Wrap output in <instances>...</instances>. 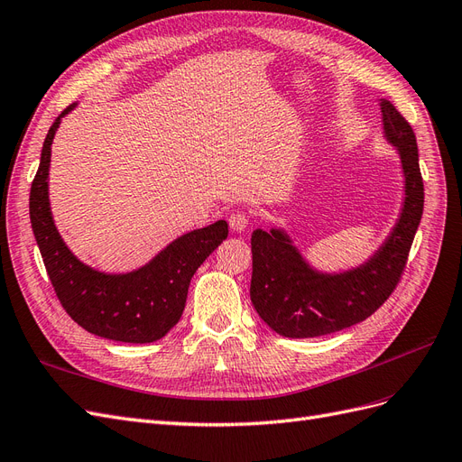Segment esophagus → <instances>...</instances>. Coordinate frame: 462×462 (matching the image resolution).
Segmentation results:
<instances>
[{
	"mask_svg": "<svg viewBox=\"0 0 462 462\" xmlns=\"http://www.w3.org/2000/svg\"><path fill=\"white\" fill-rule=\"evenodd\" d=\"M229 227L233 231H245L248 227V216L245 212H233L229 216Z\"/></svg>",
	"mask_w": 462,
	"mask_h": 462,
	"instance_id": "1",
	"label": "esophagus"
}]
</instances>
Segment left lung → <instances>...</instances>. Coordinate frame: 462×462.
I'll return each instance as SVG.
<instances>
[{
    "label": "left lung",
    "mask_w": 462,
    "mask_h": 462,
    "mask_svg": "<svg viewBox=\"0 0 462 462\" xmlns=\"http://www.w3.org/2000/svg\"><path fill=\"white\" fill-rule=\"evenodd\" d=\"M383 131L401 153L404 202L397 226L382 248L360 268L321 273L310 268L282 229H256L250 300L258 316L283 337H319L372 316L401 282L414 235L422 219L424 183L411 123L382 100Z\"/></svg>",
    "instance_id": "8db88e82"
}]
</instances>
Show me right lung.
Instances as JSON below:
<instances>
[{"mask_svg": "<svg viewBox=\"0 0 462 462\" xmlns=\"http://www.w3.org/2000/svg\"><path fill=\"white\" fill-rule=\"evenodd\" d=\"M73 107L75 104L63 109L50 127L31 187V223L42 260L63 310L80 328L111 341H158L180 319L190 279L227 239V223L219 219L179 236L131 273L109 275L77 260L53 226L48 199L51 143L61 117Z\"/></svg>", "mask_w": 462, "mask_h": 462, "instance_id": "right-lung-1", "label": "right lung"}]
</instances>
